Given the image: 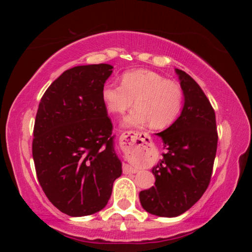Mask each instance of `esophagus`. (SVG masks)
<instances>
[{"label": "esophagus", "instance_id": "1", "mask_svg": "<svg viewBox=\"0 0 252 252\" xmlns=\"http://www.w3.org/2000/svg\"><path fill=\"white\" fill-rule=\"evenodd\" d=\"M136 133H134V132H132V131L123 132V133L120 136L121 144H123V146H127V144L133 143L134 142V135ZM123 172H125V173H135L136 170L134 168L130 167L129 164H126L125 167H123Z\"/></svg>", "mask_w": 252, "mask_h": 252}]
</instances>
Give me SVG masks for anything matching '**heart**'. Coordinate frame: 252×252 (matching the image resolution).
Wrapping results in <instances>:
<instances>
[{
    "mask_svg": "<svg viewBox=\"0 0 252 252\" xmlns=\"http://www.w3.org/2000/svg\"><path fill=\"white\" fill-rule=\"evenodd\" d=\"M102 100L111 113L122 114L134 103L138 105L126 117V126L150 123L162 129L176 120L182 108L181 88L155 71L139 69L126 72L121 84L108 82L102 89Z\"/></svg>",
    "mask_w": 252,
    "mask_h": 252,
    "instance_id": "obj_1",
    "label": "heart"
}]
</instances>
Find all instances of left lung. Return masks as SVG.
Listing matches in <instances>:
<instances>
[{"label": "left lung", "mask_w": 252, "mask_h": 252, "mask_svg": "<svg viewBox=\"0 0 252 252\" xmlns=\"http://www.w3.org/2000/svg\"><path fill=\"white\" fill-rule=\"evenodd\" d=\"M185 103L180 117L160 132L167 152L152 168L155 186L139 193L147 212L173 218L193 206L210 182L218 134L215 110L199 84L176 69Z\"/></svg>", "instance_id": "8db88e82"}]
</instances>
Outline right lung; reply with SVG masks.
<instances>
[{
    "mask_svg": "<svg viewBox=\"0 0 252 252\" xmlns=\"http://www.w3.org/2000/svg\"><path fill=\"white\" fill-rule=\"evenodd\" d=\"M105 63L63 72L42 96L32 153L44 193L71 217L103 209L122 174L102 89L112 74Z\"/></svg>",
    "mask_w": 252,
    "mask_h": 252,
    "instance_id": "obj_1",
    "label": "right lung"
}]
</instances>
